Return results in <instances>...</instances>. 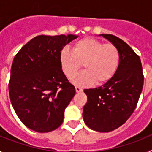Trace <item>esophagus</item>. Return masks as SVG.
Segmentation results:
<instances>
[{
  "instance_id": "1",
  "label": "esophagus",
  "mask_w": 152,
  "mask_h": 152,
  "mask_svg": "<svg viewBox=\"0 0 152 152\" xmlns=\"http://www.w3.org/2000/svg\"><path fill=\"white\" fill-rule=\"evenodd\" d=\"M75 90H76V92L77 93H80V92H82L83 91L82 88H80V87H78V86H77V87L75 88Z\"/></svg>"
}]
</instances>
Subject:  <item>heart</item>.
<instances>
[{
  "label": "heart",
  "mask_w": 152,
  "mask_h": 152,
  "mask_svg": "<svg viewBox=\"0 0 152 152\" xmlns=\"http://www.w3.org/2000/svg\"><path fill=\"white\" fill-rule=\"evenodd\" d=\"M120 60V52L116 45L92 38L78 40L73 50L64 48L60 53L61 68L69 79L75 77L84 64L85 71L73 80L80 85L107 82L117 72Z\"/></svg>",
  "instance_id": "b5f03b06"
}]
</instances>
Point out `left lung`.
Wrapping results in <instances>:
<instances>
[{
	"mask_svg": "<svg viewBox=\"0 0 152 152\" xmlns=\"http://www.w3.org/2000/svg\"><path fill=\"white\" fill-rule=\"evenodd\" d=\"M119 49L120 64L113 77L99 88L85 89V124L95 131L108 132L124 124L135 110L142 93L144 75L140 58L128 44L111 34H102Z\"/></svg>",
	"mask_w": 152,
	"mask_h": 152,
	"instance_id": "obj_1",
	"label": "left lung"
}]
</instances>
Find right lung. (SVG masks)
<instances>
[{
    "mask_svg": "<svg viewBox=\"0 0 152 152\" xmlns=\"http://www.w3.org/2000/svg\"><path fill=\"white\" fill-rule=\"evenodd\" d=\"M77 36L40 35L21 48L10 70L9 94L16 113L26 127L48 132L63 123L75 88L61 70L60 53Z\"/></svg>",
    "mask_w": 152,
    "mask_h": 152,
    "instance_id": "add662e5",
    "label": "right lung"
}]
</instances>
